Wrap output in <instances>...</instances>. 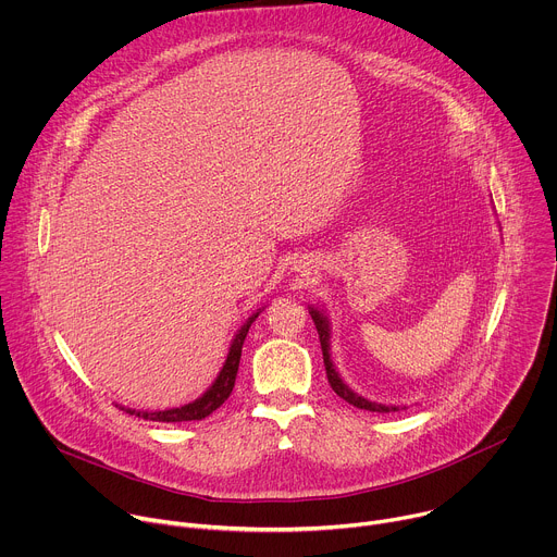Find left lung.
<instances>
[{
  "mask_svg": "<svg viewBox=\"0 0 557 557\" xmlns=\"http://www.w3.org/2000/svg\"><path fill=\"white\" fill-rule=\"evenodd\" d=\"M308 312L312 317L314 322V329L317 333H320V342H322V352H324V366H326V376H329V383L331 387L337 392V396H342V399L359 410H368V412H396L399 410V406H383V404H374V401H368L363 399V396H359L355 389H350L344 379L339 376V372L335 370V363L331 359V324H329V317L324 314V310H317L312 306H308ZM406 410V408H401Z\"/></svg>",
  "mask_w": 557,
  "mask_h": 557,
  "instance_id": "1",
  "label": "left lung"
}]
</instances>
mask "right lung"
<instances>
[{
  "mask_svg": "<svg viewBox=\"0 0 557 557\" xmlns=\"http://www.w3.org/2000/svg\"><path fill=\"white\" fill-rule=\"evenodd\" d=\"M262 312L256 310L247 324L235 333L233 342H231V348H228V355H226V361L220 370V374L215 376V381L211 383V387L200 396V399L187 404V406H181V408H172V410H161V412H140V410H132V408H123L119 406L123 412L127 414H136L138 419H145V421H158V423H183V421H202L205 417H209L211 412H215L226 399L228 394L235 385V376H237V366H240V357H243V344L247 339V333L251 329V324L258 320V314Z\"/></svg>",
  "mask_w": 557,
  "mask_h": 557,
  "instance_id": "right-lung-1",
  "label": "right lung"
}]
</instances>
